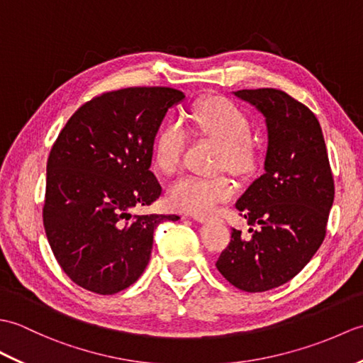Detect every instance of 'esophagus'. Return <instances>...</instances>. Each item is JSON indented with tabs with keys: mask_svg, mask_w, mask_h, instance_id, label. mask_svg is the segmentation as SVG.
I'll return each mask as SVG.
<instances>
[{
	"mask_svg": "<svg viewBox=\"0 0 363 363\" xmlns=\"http://www.w3.org/2000/svg\"><path fill=\"white\" fill-rule=\"evenodd\" d=\"M194 220H196L199 223H206V221H209L211 218L206 217V215H194Z\"/></svg>",
	"mask_w": 363,
	"mask_h": 363,
	"instance_id": "34e87169",
	"label": "esophagus"
}]
</instances>
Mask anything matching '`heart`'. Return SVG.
Wrapping results in <instances>:
<instances>
[{"label": "heart", "instance_id": "b5f03b06", "mask_svg": "<svg viewBox=\"0 0 363 363\" xmlns=\"http://www.w3.org/2000/svg\"><path fill=\"white\" fill-rule=\"evenodd\" d=\"M190 121L199 133L221 143V167L240 174L248 173L252 168L254 151L250 143L251 121L240 107L226 98H209L195 107ZM186 146V126L179 118H169L154 138V164L162 173H174L181 165ZM233 195L234 187L226 176L186 174L169 186L167 201L174 211L207 215Z\"/></svg>", "mask_w": 363, "mask_h": 363}]
</instances>
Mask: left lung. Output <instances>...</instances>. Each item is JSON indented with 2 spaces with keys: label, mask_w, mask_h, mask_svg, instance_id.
<instances>
[{
  "label": "left lung",
  "mask_w": 363,
  "mask_h": 363,
  "mask_svg": "<svg viewBox=\"0 0 363 363\" xmlns=\"http://www.w3.org/2000/svg\"><path fill=\"white\" fill-rule=\"evenodd\" d=\"M264 113L268 129L265 172L235 203L259 225L250 238L233 229L217 260L234 287L256 293L293 279L326 237L334 177L320 123L309 107L282 90L235 91Z\"/></svg>",
  "instance_id": "left-lung-1"
}]
</instances>
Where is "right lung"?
<instances>
[{"label":"right lung","mask_w":363,"mask_h":363,"mask_svg":"<svg viewBox=\"0 0 363 363\" xmlns=\"http://www.w3.org/2000/svg\"><path fill=\"white\" fill-rule=\"evenodd\" d=\"M172 87H128L82 104L54 142L46 164L43 226L57 264L79 287L113 295L142 276L152 234L177 215H133L162 194L150 169L152 143Z\"/></svg>","instance_id":"add662e5"}]
</instances>
